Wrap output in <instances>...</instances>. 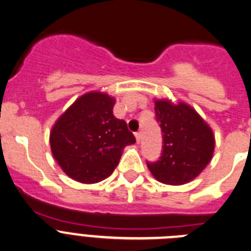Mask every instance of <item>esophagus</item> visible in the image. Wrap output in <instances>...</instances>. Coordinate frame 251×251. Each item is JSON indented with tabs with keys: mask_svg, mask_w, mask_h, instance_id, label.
<instances>
[{
	"mask_svg": "<svg viewBox=\"0 0 251 251\" xmlns=\"http://www.w3.org/2000/svg\"><path fill=\"white\" fill-rule=\"evenodd\" d=\"M135 137H136V141H137V142L140 143L141 140H142V133H141V132H136L135 133Z\"/></svg>",
	"mask_w": 251,
	"mask_h": 251,
	"instance_id": "34e87169",
	"label": "esophagus"
}]
</instances>
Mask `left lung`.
<instances>
[{
	"label": "left lung",
	"instance_id": "left-lung-1",
	"mask_svg": "<svg viewBox=\"0 0 251 251\" xmlns=\"http://www.w3.org/2000/svg\"><path fill=\"white\" fill-rule=\"evenodd\" d=\"M154 111L163 132V151L159 160L147 163L148 169L163 184H187L212 159V128L193 106L182 101L154 99Z\"/></svg>",
	"mask_w": 251,
	"mask_h": 251
}]
</instances>
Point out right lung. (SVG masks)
<instances>
[{
  "mask_svg": "<svg viewBox=\"0 0 251 251\" xmlns=\"http://www.w3.org/2000/svg\"><path fill=\"white\" fill-rule=\"evenodd\" d=\"M114 97L89 92L53 124L51 152L71 179L83 184L106 179L119 164L124 148L136 142L125 121L114 116Z\"/></svg>",
  "mask_w": 251,
  "mask_h": 251,
  "instance_id": "add662e5",
  "label": "right lung"
}]
</instances>
